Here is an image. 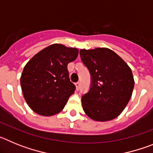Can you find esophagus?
Listing matches in <instances>:
<instances>
[{
  "mask_svg": "<svg viewBox=\"0 0 153 153\" xmlns=\"http://www.w3.org/2000/svg\"><path fill=\"white\" fill-rule=\"evenodd\" d=\"M76 90H79V88H80V83L79 82L76 83Z\"/></svg>",
  "mask_w": 153,
  "mask_h": 153,
  "instance_id": "34e87169",
  "label": "esophagus"
}]
</instances>
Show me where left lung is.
Masks as SVG:
<instances>
[{
  "instance_id": "obj_1",
  "label": "left lung",
  "mask_w": 153,
  "mask_h": 153,
  "mask_svg": "<svg viewBox=\"0 0 153 153\" xmlns=\"http://www.w3.org/2000/svg\"><path fill=\"white\" fill-rule=\"evenodd\" d=\"M79 54L91 75L90 90L82 97L85 113L100 122L117 118L129 102L134 88L130 67L108 48L83 49Z\"/></svg>"
}]
</instances>
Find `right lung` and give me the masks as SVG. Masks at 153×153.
<instances>
[{
	"label": "right lung",
	"instance_id": "add662e5",
	"mask_svg": "<svg viewBox=\"0 0 153 153\" xmlns=\"http://www.w3.org/2000/svg\"><path fill=\"white\" fill-rule=\"evenodd\" d=\"M76 48L54 44L27 62L21 76L23 95L37 114L50 117L63 110L76 86L69 78L67 64L78 56Z\"/></svg>",
	"mask_w": 153,
	"mask_h": 153
}]
</instances>
